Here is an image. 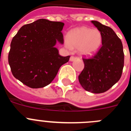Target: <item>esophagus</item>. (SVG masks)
I'll return each instance as SVG.
<instances>
[{"label": "esophagus", "instance_id": "1", "mask_svg": "<svg viewBox=\"0 0 131 131\" xmlns=\"http://www.w3.org/2000/svg\"><path fill=\"white\" fill-rule=\"evenodd\" d=\"M77 58V57H74V56H71L70 57V58H69V61H71V62H73V61H74L75 60H76Z\"/></svg>", "mask_w": 131, "mask_h": 131}]
</instances>
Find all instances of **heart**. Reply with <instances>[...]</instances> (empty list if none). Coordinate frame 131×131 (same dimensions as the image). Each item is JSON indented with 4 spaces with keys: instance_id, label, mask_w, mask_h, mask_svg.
I'll list each match as a JSON object with an SVG mask.
<instances>
[{
    "instance_id": "obj_1",
    "label": "heart",
    "mask_w": 131,
    "mask_h": 131,
    "mask_svg": "<svg viewBox=\"0 0 131 131\" xmlns=\"http://www.w3.org/2000/svg\"><path fill=\"white\" fill-rule=\"evenodd\" d=\"M102 42V35L98 29L81 27L68 33L65 39V47L68 49H77L80 55L90 56L99 50Z\"/></svg>"
}]
</instances>
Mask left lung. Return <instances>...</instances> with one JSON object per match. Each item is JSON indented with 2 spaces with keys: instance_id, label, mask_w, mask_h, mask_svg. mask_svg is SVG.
<instances>
[{
  "instance_id": "1",
  "label": "left lung",
  "mask_w": 131,
  "mask_h": 131,
  "mask_svg": "<svg viewBox=\"0 0 131 131\" xmlns=\"http://www.w3.org/2000/svg\"><path fill=\"white\" fill-rule=\"evenodd\" d=\"M102 35V47L94 56L83 58L84 67L79 75L82 87L92 93H102L120 79L124 66L121 39L111 27L91 21Z\"/></svg>"
}]
</instances>
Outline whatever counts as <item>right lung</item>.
<instances>
[{
    "mask_svg": "<svg viewBox=\"0 0 131 131\" xmlns=\"http://www.w3.org/2000/svg\"><path fill=\"white\" fill-rule=\"evenodd\" d=\"M64 24L39 19L24 25L12 40L8 63L14 77L26 86L39 89L47 86L70 56L63 57L55 47L63 44Z\"/></svg>",
    "mask_w": 131,
    "mask_h": 131,
    "instance_id": "right-lung-1",
    "label": "right lung"
}]
</instances>
